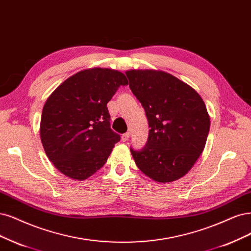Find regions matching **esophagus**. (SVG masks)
Masks as SVG:
<instances>
[{"label":"esophagus","instance_id":"34e87169","mask_svg":"<svg viewBox=\"0 0 251 251\" xmlns=\"http://www.w3.org/2000/svg\"><path fill=\"white\" fill-rule=\"evenodd\" d=\"M129 136H131V133H129V132L125 133V134L122 136V139H123V141H126V140H128Z\"/></svg>","mask_w":251,"mask_h":251}]
</instances>
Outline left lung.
I'll use <instances>...</instances> for the list:
<instances>
[{
  "mask_svg": "<svg viewBox=\"0 0 251 251\" xmlns=\"http://www.w3.org/2000/svg\"><path fill=\"white\" fill-rule=\"evenodd\" d=\"M151 127L148 143L131 152L145 176L170 183L188 174L202 152L210 131L205 103L191 86L152 70L126 72Z\"/></svg>",
  "mask_w": 251,
  "mask_h": 251,
  "instance_id": "1",
  "label": "left lung"
}]
</instances>
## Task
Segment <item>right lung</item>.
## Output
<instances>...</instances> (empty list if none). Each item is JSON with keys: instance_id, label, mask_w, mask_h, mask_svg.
<instances>
[{"instance_id": "1", "label": "right lung", "mask_w": 251, "mask_h": 251, "mask_svg": "<svg viewBox=\"0 0 251 251\" xmlns=\"http://www.w3.org/2000/svg\"><path fill=\"white\" fill-rule=\"evenodd\" d=\"M126 75L110 68H89L66 79L42 109L40 139L49 160L76 180L91 176L108 160L120 136L110 127L108 101Z\"/></svg>"}]
</instances>
